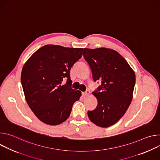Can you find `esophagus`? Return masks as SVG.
I'll use <instances>...</instances> for the list:
<instances>
[{
	"instance_id": "esophagus-1",
	"label": "esophagus",
	"mask_w": 160,
	"mask_h": 160,
	"mask_svg": "<svg viewBox=\"0 0 160 160\" xmlns=\"http://www.w3.org/2000/svg\"><path fill=\"white\" fill-rule=\"evenodd\" d=\"M90 91L87 90H86V91H85V92H83V93H82V95H83V96H87L89 95V94H90Z\"/></svg>"
}]
</instances>
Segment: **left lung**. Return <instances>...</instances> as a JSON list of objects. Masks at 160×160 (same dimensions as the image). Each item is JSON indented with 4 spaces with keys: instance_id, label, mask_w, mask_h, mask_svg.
<instances>
[{
    "instance_id": "8db88e82",
    "label": "left lung",
    "mask_w": 160,
    "mask_h": 160,
    "mask_svg": "<svg viewBox=\"0 0 160 160\" xmlns=\"http://www.w3.org/2000/svg\"><path fill=\"white\" fill-rule=\"evenodd\" d=\"M94 82L101 85L92 92L98 105L88 111L90 120L106 128L116 123L125 113L132 98L135 75L125 59L117 51L105 48L83 49Z\"/></svg>"
}]
</instances>
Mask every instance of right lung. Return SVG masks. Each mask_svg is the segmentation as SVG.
<instances>
[{"label": "right lung", "mask_w": 160, "mask_h": 160, "mask_svg": "<svg viewBox=\"0 0 160 160\" xmlns=\"http://www.w3.org/2000/svg\"><path fill=\"white\" fill-rule=\"evenodd\" d=\"M82 54V48L46 45L22 67L21 82L25 99L43 123L57 125L70 117L73 104L82 95L80 90L71 87L70 70Z\"/></svg>", "instance_id": "obj_1"}]
</instances>
